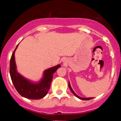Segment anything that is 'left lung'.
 I'll return each instance as SVG.
<instances>
[{
	"label": "left lung",
	"mask_w": 121,
	"mask_h": 121,
	"mask_svg": "<svg viewBox=\"0 0 121 121\" xmlns=\"http://www.w3.org/2000/svg\"><path fill=\"white\" fill-rule=\"evenodd\" d=\"M68 86H69V88L70 89V90H71V92L73 93V95L75 96L76 97H77L78 98H79V99H81V100H90V99H93V98H81V97L79 96L78 95H77L76 94L74 93V91H73V90L72 89V88H71V85H70V81L68 82Z\"/></svg>",
	"instance_id": "1"
}]
</instances>
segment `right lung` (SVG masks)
I'll use <instances>...</instances> for the list:
<instances>
[{"instance_id":"right-lung-1","label":"right lung","mask_w":121,"mask_h":121,"mask_svg":"<svg viewBox=\"0 0 121 121\" xmlns=\"http://www.w3.org/2000/svg\"><path fill=\"white\" fill-rule=\"evenodd\" d=\"M18 45L19 44L11 56L9 64V74L13 84L17 92L23 98L30 99H42L47 94L53 79V74L60 67V65L58 64L45 70L43 76L39 81L28 79L19 73L17 70L14 55Z\"/></svg>"}]
</instances>
